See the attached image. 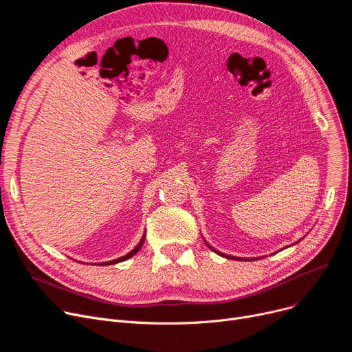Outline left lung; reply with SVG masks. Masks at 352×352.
Instances as JSON below:
<instances>
[{
    "mask_svg": "<svg viewBox=\"0 0 352 352\" xmlns=\"http://www.w3.org/2000/svg\"><path fill=\"white\" fill-rule=\"evenodd\" d=\"M208 247H210V250H212V251H215L217 254H219V255H223V256H226V258H228V260H230V258H231V260H245V261H252V260H250V258H235V256H231V255H227V254H221L219 251H217L215 248H212L210 244H207Z\"/></svg>",
    "mask_w": 352,
    "mask_h": 352,
    "instance_id": "8db88e82",
    "label": "left lung"
}]
</instances>
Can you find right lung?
<instances>
[{
	"label": "right lung",
	"mask_w": 352,
	"mask_h": 352,
	"mask_svg": "<svg viewBox=\"0 0 352 352\" xmlns=\"http://www.w3.org/2000/svg\"><path fill=\"white\" fill-rule=\"evenodd\" d=\"M144 239H145V234L142 235V238H141V241L138 243V245L133 250V251H129L126 255H122V256H120V258H117V260H113V261H107V263H100V264H97V265H109V264H118V263H122V261H125V260H128V258H131L133 255H135L140 250H141V247H142V244H144Z\"/></svg>",
	"instance_id": "1"
}]
</instances>
